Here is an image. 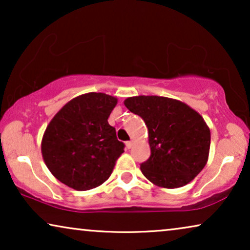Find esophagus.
Here are the masks:
<instances>
[{
    "label": "esophagus",
    "mask_w": 250,
    "mask_h": 250,
    "mask_svg": "<svg viewBox=\"0 0 250 250\" xmlns=\"http://www.w3.org/2000/svg\"><path fill=\"white\" fill-rule=\"evenodd\" d=\"M132 146H133V141H127V142H126V148L131 149Z\"/></svg>",
    "instance_id": "obj_1"
}]
</instances>
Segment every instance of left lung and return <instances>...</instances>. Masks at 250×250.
Masks as SVG:
<instances>
[{
  "label": "left lung",
  "mask_w": 250,
  "mask_h": 250,
  "mask_svg": "<svg viewBox=\"0 0 250 250\" xmlns=\"http://www.w3.org/2000/svg\"><path fill=\"white\" fill-rule=\"evenodd\" d=\"M124 104L148 127L151 155L140 168L157 187L175 189L191 182L207 164L210 131L204 118L175 99L139 95Z\"/></svg>",
  "instance_id": "left-lung-1"
}]
</instances>
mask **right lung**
Instances as JSON below:
<instances>
[{"label":"right lung","instance_id":"add662e5","mask_svg":"<svg viewBox=\"0 0 250 250\" xmlns=\"http://www.w3.org/2000/svg\"><path fill=\"white\" fill-rule=\"evenodd\" d=\"M117 98L82 94L63 105L49 123L42 139L44 163L53 176L78 191L91 190L109 179L124 152L108 118Z\"/></svg>","mask_w":250,"mask_h":250}]
</instances>
